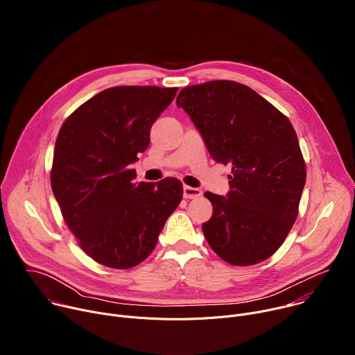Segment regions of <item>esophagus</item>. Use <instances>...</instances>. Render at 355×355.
<instances>
[{"mask_svg":"<svg viewBox=\"0 0 355 355\" xmlns=\"http://www.w3.org/2000/svg\"><path fill=\"white\" fill-rule=\"evenodd\" d=\"M200 195H202L200 189L192 188V187H188V185L184 187V198L185 199H195V198H199Z\"/></svg>","mask_w":355,"mask_h":355,"instance_id":"esophagus-1","label":"esophagus"}]
</instances>
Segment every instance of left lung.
<instances>
[{"instance_id": "obj_1", "label": "left lung", "mask_w": 355, "mask_h": 355, "mask_svg": "<svg viewBox=\"0 0 355 355\" xmlns=\"http://www.w3.org/2000/svg\"><path fill=\"white\" fill-rule=\"evenodd\" d=\"M177 105L191 116L212 159L232 166L227 198L205 192L214 207L202 225L207 241L232 266L267 260L291 232L306 182L292 123L254 89L229 80L185 87Z\"/></svg>"}]
</instances>
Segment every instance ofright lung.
Wrapping results in <instances>:
<instances>
[{
    "label": "right lung",
    "mask_w": 355,
    "mask_h": 355,
    "mask_svg": "<svg viewBox=\"0 0 355 355\" xmlns=\"http://www.w3.org/2000/svg\"><path fill=\"white\" fill-rule=\"evenodd\" d=\"M178 88L121 85L101 91L62 125L50 184L78 245L98 264L128 270L155 250L182 199L175 178L133 182L129 166Z\"/></svg>",
    "instance_id": "obj_1"
}]
</instances>
